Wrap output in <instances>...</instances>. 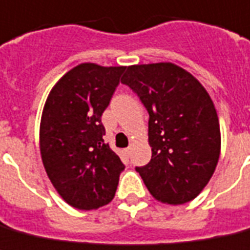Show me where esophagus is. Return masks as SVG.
Listing matches in <instances>:
<instances>
[{
  "label": "esophagus",
  "instance_id": "esophagus-1",
  "mask_svg": "<svg viewBox=\"0 0 250 250\" xmlns=\"http://www.w3.org/2000/svg\"><path fill=\"white\" fill-rule=\"evenodd\" d=\"M130 149H131V147H130V146H129V147H127V148L124 149V152L126 153V155H129V153H130Z\"/></svg>",
  "mask_w": 250,
  "mask_h": 250
}]
</instances>
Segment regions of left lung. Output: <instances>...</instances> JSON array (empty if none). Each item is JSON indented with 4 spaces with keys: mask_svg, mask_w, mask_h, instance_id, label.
<instances>
[{
    "mask_svg": "<svg viewBox=\"0 0 250 250\" xmlns=\"http://www.w3.org/2000/svg\"><path fill=\"white\" fill-rule=\"evenodd\" d=\"M121 83L138 94L149 115L152 157L135 170L164 204L193 200L210 181L221 153L211 98L197 79L170 62L129 65Z\"/></svg>",
    "mask_w": 250,
    "mask_h": 250,
    "instance_id": "obj_1",
    "label": "left lung"
}]
</instances>
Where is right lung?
Wrapping results in <instances>:
<instances>
[{
	"mask_svg": "<svg viewBox=\"0 0 250 250\" xmlns=\"http://www.w3.org/2000/svg\"><path fill=\"white\" fill-rule=\"evenodd\" d=\"M126 67L81 63L47 95L40 124V151L47 177L71 207L91 210L115 197L120 157L104 143L102 113Z\"/></svg>",
	"mask_w": 250,
	"mask_h": 250,
	"instance_id": "obj_1",
	"label": "right lung"
}]
</instances>
